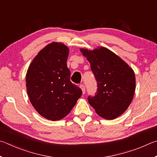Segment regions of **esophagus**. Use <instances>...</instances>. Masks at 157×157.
I'll return each mask as SVG.
<instances>
[{"label": "esophagus", "instance_id": "1", "mask_svg": "<svg viewBox=\"0 0 157 157\" xmlns=\"http://www.w3.org/2000/svg\"><path fill=\"white\" fill-rule=\"evenodd\" d=\"M80 87L82 90V92H83V94H85V92H86V87L83 84H81L80 85Z\"/></svg>", "mask_w": 157, "mask_h": 157}]
</instances>
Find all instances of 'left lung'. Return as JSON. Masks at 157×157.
Masks as SVG:
<instances>
[{
	"label": "left lung",
	"instance_id": "obj_1",
	"mask_svg": "<svg viewBox=\"0 0 157 157\" xmlns=\"http://www.w3.org/2000/svg\"><path fill=\"white\" fill-rule=\"evenodd\" d=\"M97 81V92L88 97L90 105L101 117L113 120L124 113L136 88L134 70L116 54L104 47L93 50L81 48Z\"/></svg>",
	"mask_w": 157,
	"mask_h": 157
}]
</instances>
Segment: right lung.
I'll use <instances>...</instances> for the list:
<instances>
[{"instance_id": "obj_1", "label": "right lung", "mask_w": 157, "mask_h": 157, "mask_svg": "<svg viewBox=\"0 0 157 157\" xmlns=\"http://www.w3.org/2000/svg\"><path fill=\"white\" fill-rule=\"evenodd\" d=\"M69 52L65 44L49 43L38 52L27 71L30 102L40 116L53 121L67 116L82 95L80 87L70 81Z\"/></svg>"}]
</instances>
